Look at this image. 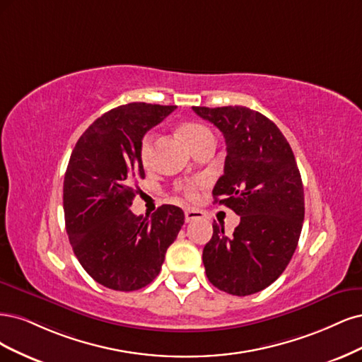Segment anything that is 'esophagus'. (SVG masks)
<instances>
[{
  "instance_id": "34e87169",
  "label": "esophagus",
  "mask_w": 362,
  "mask_h": 362,
  "mask_svg": "<svg viewBox=\"0 0 362 362\" xmlns=\"http://www.w3.org/2000/svg\"><path fill=\"white\" fill-rule=\"evenodd\" d=\"M204 218V212L198 211V209H186L185 211V221L186 223H192V221H198Z\"/></svg>"
}]
</instances>
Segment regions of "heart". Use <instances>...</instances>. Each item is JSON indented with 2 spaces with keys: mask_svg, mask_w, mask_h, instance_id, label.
<instances>
[{
  "mask_svg": "<svg viewBox=\"0 0 362 362\" xmlns=\"http://www.w3.org/2000/svg\"><path fill=\"white\" fill-rule=\"evenodd\" d=\"M182 135L185 136L186 141H188V144L194 148L197 144H200L203 139H206L207 136H212L214 134L204 124H200V123H186V124L182 126ZM153 138H155L153 132H147L143 136L141 146H139V158H141V162H143L144 165L150 164L151 150H153ZM198 186H202L200 180H188V182L180 183L177 188H179V191H182L188 198H195Z\"/></svg>",
  "mask_w": 362,
  "mask_h": 362,
  "instance_id": "heart-1",
  "label": "heart"
}]
</instances>
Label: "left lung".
<instances>
[{
	"label": "left lung",
	"instance_id": "1",
	"mask_svg": "<svg viewBox=\"0 0 362 362\" xmlns=\"http://www.w3.org/2000/svg\"><path fill=\"white\" fill-rule=\"evenodd\" d=\"M223 132L224 174L215 203L240 216L231 236L214 224L203 250L206 275L230 295L247 296L271 286L291 260L304 223V186L293 151L276 124L247 107H192Z\"/></svg>",
	"mask_w": 362,
	"mask_h": 362
}]
</instances>
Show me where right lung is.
<instances>
[{"label": "right lung", "mask_w": 362, "mask_h": 362, "mask_svg": "<svg viewBox=\"0 0 362 362\" xmlns=\"http://www.w3.org/2000/svg\"><path fill=\"white\" fill-rule=\"evenodd\" d=\"M176 105L132 102L105 112L81 135L64 174L63 207L72 250L99 284L132 291L160 272L185 223L180 207L164 204L148 216L131 211L143 136Z\"/></svg>", "instance_id": "obj_1"}]
</instances>
